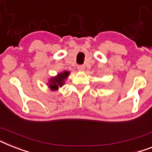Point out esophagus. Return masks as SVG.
Listing matches in <instances>:
<instances>
[{
  "label": "esophagus",
  "mask_w": 152,
  "mask_h": 152,
  "mask_svg": "<svg viewBox=\"0 0 152 152\" xmlns=\"http://www.w3.org/2000/svg\"><path fill=\"white\" fill-rule=\"evenodd\" d=\"M79 71H83L85 69V66L83 65H78V67H77Z\"/></svg>",
  "instance_id": "esophagus-1"
}]
</instances>
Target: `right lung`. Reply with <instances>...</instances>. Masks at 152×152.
Returning a JSON list of instances; mask_svg holds the SVG:
<instances>
[{"label": "right lung", "instance_id": "add662e5", "mask_svg": "<svg viewBox=\"0 0 152 152\" xmlns=\"http://www.w3.org/2000/svg\"><path fill=\"white\" fill-rule=\"evenodd\" d=\"M69 75V72L64 71L63 72L58 73L55 77H52L49 80L48 87L51 91H57L59 87H61L65 83V80Z\"/></svg>", "mask_w": 152, "mask_h": 152}]
</instances>
